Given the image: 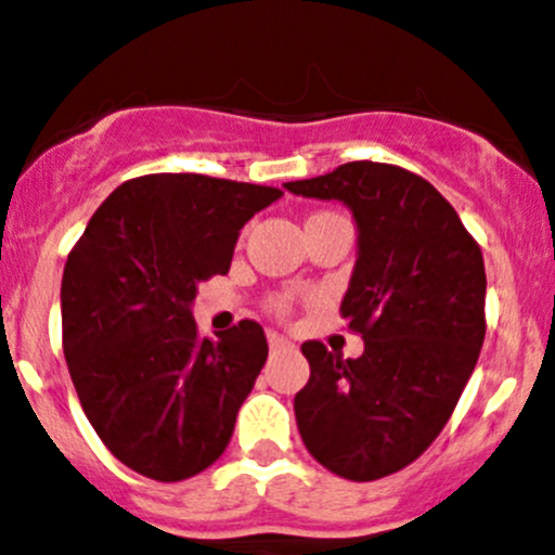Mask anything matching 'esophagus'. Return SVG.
Returning a JSON list of instances; mask_svg holds the SVG:
<instances>
[{
  "label": "esophagus",
  "instance_id": "esophagus-1",
  "mask_svg": "<svg viewBox=\"0 0 555 555\" xmlns=\"http://www.w3.org/2000/svg\"><path fill=\"white\" fill-rule=\"evenodd\" d=\"M268 345H271L273 353H276V350H289V348H293V341H289L287 336L276 334V331H271V334H268Z\"/></svg>",
  "mask_w": 555,
  "mask_h": 555
}]
</instances>
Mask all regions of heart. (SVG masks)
Segmentation results:
<instances>
[{"label":"heart","mask_w":555,"mask_h":555,"mask_svg":"<svg viewBox=\"0 0 555 555\" xmlns=\"http://www.w3.org/2000/svg\"><path fill=\"white\" fill-rule=\"evenodd\" d=\"M287 309H289V304H287V301H279V304H276V312H282V314H284V312H287Z\"/></svg>","instance_id":"b5f03b06"}]
</instances>
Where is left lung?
I'll return each mask as SVG.
<instances>
[{
	"label": "left lung",
	"mask_w": 555,
	"mask_h": 555,
	"mask_svg": "<svg viewBox=\"0 0 555 555\" xmlns=\"http://www.w3.org/2000/svg\"><path fill=\"white\" fill-rule=\"evenodd\" d=\"M339 199L359 227L341 318L364 353L341 359L304 341L309 383L295 422L309 454L336 476L372 481L411 465L438 438L485 341V260L457 210L418 175L350 160L284 183Z\"/></svg>",
	"instance_id": "left-lung-1"
}]
</instances>
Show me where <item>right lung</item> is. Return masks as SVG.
<instances>
[{"mask_svg":"<svg viewBox=\"0 0 555 555\" xmlns=\"http://www.w3.org/2000/svg\"><path fill=\"white\" fill-rule=\"evenodd\" d=\"M279 196L207 175H144L108 194L67 254V372L98 438L137 474L180 481L224 454L268 359L266 331L241 320L207 339L191 304Z\"/></svg>","mask_w":555,"mask_h":555,"instance_id":"obj_1","label":"right lung"}]
</instances>
